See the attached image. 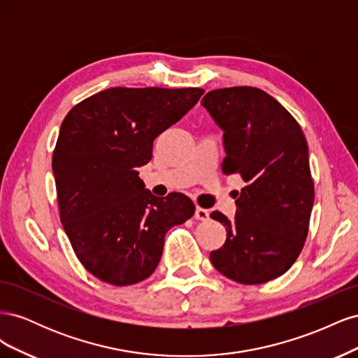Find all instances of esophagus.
I'll return each mask as SVG.
<instances>
[{
    "label": "esophagus",
    "instance_id": "1",
    "mask_svg": "<svg viewBox=\"0 0 358 358\" xmlns=\"http://www.w3.org/2000/svg\"><path fill=\"white\" fill-rule=\"evenodd\" d=\"M194 218L199 221H208L209 220V210L203 209V208H197L196 213H194Z\"/></svg>",
    "mask_w": 358,
    "mask_h": 358
}]
</instances>
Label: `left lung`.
Returning <instances> with one entry per match:
<instances>
[{
  "label": "left lung",
  "mask_w": 358,
  "mask_h": 358,
  "mask_svg": "<svg viewBox=\"0 0 358 358\" xmlns=\"http://www.w3.org/2000/svg\"><path fill=\"white\" fill-rule=\"evenodd\" d=\"M201 106L224 131V173L245 182L233 220L210 215L227 230L210 262L236 282H268L294 264L308 236L313 182L306 138L285 107L258 88L215 90Z\"/></svg>",
  "instance_id": "obj_1"
}]
</instances>
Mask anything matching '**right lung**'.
Returning <instances> with one entry per match:
<instances>
[{
	"mask_svg": "<svg viewBox=\"0 0 358 358\" xmlns=\"http://www.w3.org/2000/svg\"><path fill=\"white\" fill-rule=\"evenodd\" d=\"M200 88H110L74 106L53 150L64 230L90 273L133 285L154 273L164 236L196 206L180 192L166 199L145 188L137 169L152 158L154 140L185 116Z\"/></svg>",
	"mask_w": 358,
	"mask_h": 358,
	"instance_id": "1",
	"label": "right lung"
}]
</instances>
